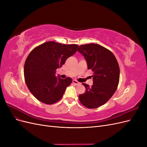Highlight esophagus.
I'll list each match as a JSON object with an SVG mask.
<instances>
[{"label":"esophagus","mask_w":147,"mask_h":147,"mask_svg":"<svg viewBox=\"0 0 147 147\" xmlns=\"http://www.w3.org/2000/svg\"><path fill=\"white\" fill-rule=\"evenodd\" d=\"M73 83L75 84V85H78V84H80V83L78 81L75 80H73Z\"/></svg>","instance_id":"obj_1"}]
</instances>
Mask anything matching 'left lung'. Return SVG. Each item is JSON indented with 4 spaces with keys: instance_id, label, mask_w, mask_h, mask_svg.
Masks as SVG:
<instances>
[{
    "instance_id": "8db88e82",
    "label": "left lung",
    "mask_w": 147,
    "mask_h": 147,
    "mask_svg": "<svg viewBox=\"0 0 147 147\" xmlns=\"http://www.w3.org/2000/svg\"><path fill=\"white\" fill-rule=\"evenodd\" d=\"M77 51L86 59L88 69L92 71L93 84L83 83L86 91L79 95L81 103L88 109H96L105 104L116 91L119 80V67L113 53L95 43L78 47Z\"/></svg>"
}]
</instances>
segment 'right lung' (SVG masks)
Here are the masks:
<instances>
[{"label": "right lung", "instance_id": "1", "mask_svg": "<svg viewBox=\"0 0 147 147\" xmlns=\"http://www.w3.org/2000/svg\"><path fill=\"white\" fill-rule=\"evenodd\" d=\"M78 47L76 44L47 42L29 53L24 67V79L29 91L37 100L50 105L62 98L72 80L57 77L56 70L76 53Z\"/></svg>", "mask_w": 147, "mask_h": 147}]
</instances>
